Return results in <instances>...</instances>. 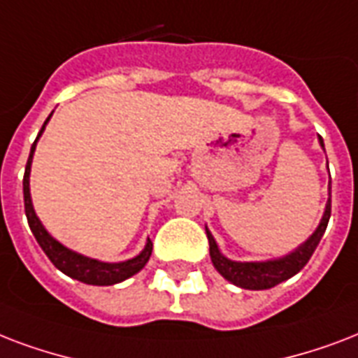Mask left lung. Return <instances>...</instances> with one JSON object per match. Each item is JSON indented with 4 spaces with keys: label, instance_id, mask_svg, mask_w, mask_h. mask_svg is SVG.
<instances>
[{
    "label": "left lung",
    "instance_id": "left-lung-1",
    "mask_svg": "<svg viewBox=\"0 0 358 358\" xmlns=\"http://www.w3.org/2000/svg\"><path fill=\"white\" fill-rule=\"evenodd\" d=\"M317 138H320L321 148L325 149L321 136H317ZM329 218H331V185H329V199H327L323 217H321L320 226L315 228L314 234L289 254H285L282 257H274V259H265V262H234V259H229L220 252L217 241L209 231V228L205 226V234H207V239H209L210 262L224 278L237 285V287L254 289V292L268 289V287H274L280 282L295 276L308 263V259L314 254L315 246L320 245L321 237L325 234Z\"/></svg>",
    "mask_w": 358,
    "mask_h": 358
}]
</instances>
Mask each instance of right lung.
Returning <instances> with one entry per match:
<instances>
[{"label":"right lung","mask_w":358,"mask_h":358,"mask_svg":"<svg viewBox=\"0 0 358 358\" xmlns=\"http://www.w3.org/2000/svg\"><path fill=\"white\" fill-rule=\"evenodd\" d=\"M50 117H52V113H50L48 119L44 121L43 129H41V132H38L37 136V140L33 141L31 153H29V159H27L26 164V173H24V207H26V217L27 222H29V228H31L33 235H35V239H37V243L44 250V254L48 256L50 262L54 263L61 273H65L66 276H71V278L74 280H80V282H84V284L90 285L119 284V282H123V280L134 276L136 273H140L141 268L145 267V263L149 262L151 252H153V243H151V239H148V243L143 246V250H141L138 256L130 257L127 262H101V259H93V257L78 254V252L66 248L65 245H61L59 241L54 239V237L48 234V229L44 228L43 222L38 220L37 213L33 209L31 192H29V173H31V162L33 155H35V149H37V141L38 138L43 136Z\"/></svg>","instance_id":"right-lung-1"}]
</instances>
